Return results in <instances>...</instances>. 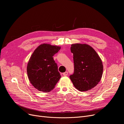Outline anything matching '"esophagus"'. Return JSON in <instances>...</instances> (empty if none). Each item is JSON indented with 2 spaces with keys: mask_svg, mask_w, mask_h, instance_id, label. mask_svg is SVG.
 Segmentation results:
<instances>
[{
  "mask_svg": "<svg viewBox=\"0 0 124 124\" xmlns=\"http://www.w3.org/2000/svg\"><path fill=\"white\" fill-rule=\"evenodd\" d=\"M63 75L64 76H67V75H68V72H67V71H66V72H64V73H63Z\"/></svg>",
  "mask_w": 124,
  "mask_h": 124,
  "instance_id": "esophagus-1",
  "label": "esophagus"
}]
</instances>
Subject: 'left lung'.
Returning a JSON list of instances; mask_svg holds the SVG:
<instances>
[{"label":"left lung","instance_id":"1","mask_svg":"<svg viewBox=\"0 0 124 124\" xmlns=\"http://www.w3.org/2000/svg\"><path fill=\"white\" fill-rule=\"evenodd\" d=\"M73 54L74 71L70 75L74 87L80 92L92 89L100 81L103 65L100 57L95 50L86 44L71 45Z\"/></svg>","mask_w":124,"mask_h":124}]
</instances>
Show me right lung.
Returning a JSON list of instances; mask_svg holds the SVG:
<instances>
[{
    "instance_id": "right-lung-1",
    "label": "right lung",
    "mask_w": 124,
    "mask_h": 124,
    "mask_svg": "<svg viewBox=\"0 0 124 124\" xmlns=\"http://www.w3.org/2000/svg\"><path fill=\"white\" fill-rule=\"evenodd\" d=\"M60 49V47L44 44L39 46L31 56L27 74L30 82L38 90L50 92L61 78L53 57Z\"/></svg>"
}]
</instances>
